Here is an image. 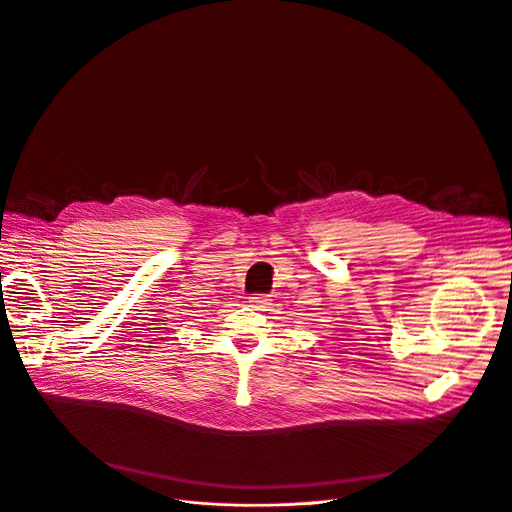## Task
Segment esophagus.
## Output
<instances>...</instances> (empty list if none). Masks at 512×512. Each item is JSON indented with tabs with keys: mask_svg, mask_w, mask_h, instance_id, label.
Here are the masks:
<instances>
[{
	"mask_svg": "<svg viewBox=\"0 0 512 512\" xmlns=\"http://www.w3.org/2000/svg\"><path fill=\"white\" fill-rule=\"evenodd\" d=\"M249 303H251V307L265 311L271 305V299L267 295H263V293H255V295L249 297Z\"/></svg>",
	"mask_w": 512,
	"mask_h": 512,
	"instance_id": "34e87169",
	"label": "esophagus"
}]
</instances>
